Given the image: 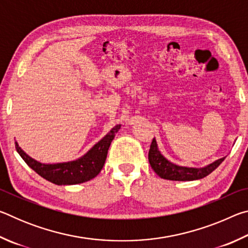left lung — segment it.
Instances as JSON below:
<instances>
[{"label": "left lung", "instance_id": "obj_1", "mask_svg": "<svg viewBox=\"0 0 248 248\" xmlns=\"http://www.w3.org/2000/svg\"><path fill=\"white\" fill-rule=\"evenodd\" d=\"M225 157L217 159L211 164L204 167H186L179 166L175 163H171L166 157L163 156V154L159 152L157 148L156 140L153 139L149 151V162L153 170L159 177L169 179V180H179V182H187V180H197L201 179L211 174Z\"/></svg>", "mask_w": 248, "mask_h": 248}]
</instances>
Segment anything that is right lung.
Here are the masks:
<instances>
[{
    "instance_id": "1",
    "label": "right lung",
    "mask_w": 248,
    "mask_h": 248,
    "mask_svg": "<svg viewBox=\"0 0 248 248\" xmlns=\"http://www.w3.org/2000/svg\"><path fill=\"white\" fill-rule=\"evenodd\" d=\"M121 124H117L98 141L89 152L75 161L44 164L31 158L19 148L15 142V148L25 163L48 182L56 185H77L93 179L102 170L107 157V152L116 133L119 131Z\"/></svg>"
}]
</instances>
